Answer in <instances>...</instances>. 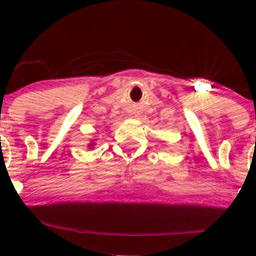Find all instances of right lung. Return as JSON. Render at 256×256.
Listing matches in <instances>:
<instances>
[{
	"mask_svg": "<svg viewBox=\"0 0 256 256\" xmlns=\"http://www.w3.org/2000/svg\"><path fill=\"white\" fill-rule=\"evenodd\" d=\"M95 146V143H94V142H91V143H90V144H89V146H90V148H91V146Z\"/></svg>",
	"mask_w": 256,
	"mask_h": 256,
	"instance_id": "1",
	"label": "right lung"
}]
</instances>
